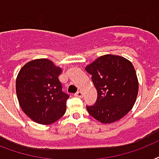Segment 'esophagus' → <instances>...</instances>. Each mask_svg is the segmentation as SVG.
Masks as SVG:
<instances>
[{
	"label": "esophagus",
	"mask_w": 159,
	"mask_h": 159,
	"mask_svg": "<svg viewBox=\"0 0 159 159\" xmlns=\"http://www.w3.org/2000/svg\"><path fill=\"white\" fill-rule=\"evenodd\" d=\"M75 96H76V97H80V98H82V97H83V93H82V92H76V93H75Z\"/></svg>",
	"instance_id": "34e87169"
}]
</instances>
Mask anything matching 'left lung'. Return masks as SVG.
Masks as SVG:
<instances>
[{"label":"left lung","mask_w":159,"mask_h":159,"mask_svg":"<svg viewBox=\"0 0 159 159\" xmlns=\"http://www.w3.org/2000/svg\"><path fill=\"white\" fill-rule=\"evenodd\" d=\"M85 70L92 75L97 91L95 104L87 106L88 113L104 124L113 123L125 116L133 107L139 91L133 64L120 56L106 54Z\"/></svg>","instance_id":"1"}]
</instances>
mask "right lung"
Segmentation results:
<instances>
[{
    "mask_svg": "<svg viewBox=\"0 0 159 159\" xmlns=\"http://www.w3.org/2000/svg\"><path fill=\"white\" fill-rule=\"evenodd\" d=\"M62 69L50 60L41 58L26 63L16 78V94L21 109L39 124L49 125L66 111L69 95L58 80Z\"/></svg>",
    "mask_w": 159,
    "mask_h": 159,
    "instance_id": "1",
    "label": "right lung"
}]
</instances>
